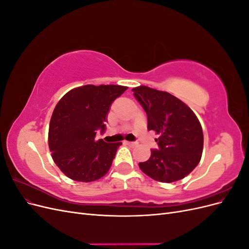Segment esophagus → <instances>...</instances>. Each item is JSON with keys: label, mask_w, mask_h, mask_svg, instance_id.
Returning a JSON list of instances; mask_svg holds the SVG:
<instances>
[{"label": "esophagus", "mask_w": 249, "mask_h": 249, "mask_svg": "<svg viewBox=\"0 0 249 249\" xmlns=\"http://www.w3.org/2000/svg\"><path fill=\"white\" fill-rule=\"evenodd\" d=\"M125 144H127L129 146H132V147H135L137 146V142H132V141H124Z\"/></svg>", "instance_id": "esophagus-1"}]
</instances>
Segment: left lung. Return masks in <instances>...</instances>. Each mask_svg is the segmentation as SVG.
<instances>
[{
    "label": "left lung",
    "mask_w": 249,
    "mask_h": 249,
    "mask_svg": "<svg viewBox=\"0 0 249 249\" xmlns=\"http://www.w3.org/2000/svg\"><path fill=\"white\" fill-rule=\"evenodd\" d=\"M134 96L144 109L148 131L159 134L158 149L139 167L158 182L184 178L197 166L203 147V134L194 112L178 97L147 86L133 88Z\"/></svg>",
    "instance_id": "obj_1"
}]
</instances>
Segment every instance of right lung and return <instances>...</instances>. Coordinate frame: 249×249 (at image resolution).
Here are the masks:
<instances>
[{"instance_id": "add662e5", "label": "right lung", "mask_w": 249, "mask_h": 249, "mask_svg": "<svg viewBox=\"0 0 249 249\" xmlns=\"http://www.w3.org/2000/svg\"><path fill=\"white\" fill-rule=\"evenodd\" d=\"M127 87L85 85L71 89L58 102L49 127L52 158L66 177L77 182H93L109 171L122 142L95 140L106 130L111 104Z\"/></svg>"}]
</instances>
